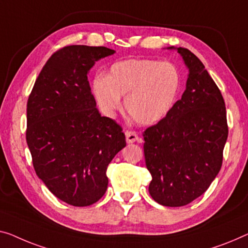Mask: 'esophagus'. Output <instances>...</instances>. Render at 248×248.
I'll use <instances>...</instances> for the list:
<instances>
[{
    "label": "esophagus",
    "mask_w": 248,
    "mask_h": 248,
    "mask_svg": "<svg viewBox=\"0 0 248 248\" xmlns=\"http://www.w3.org/2000/svg\"><path fill=\"white\" fill-rule=\"evenodd\" d=\"M125 140H127L128 143L136 142L139 140V136L135 131H127L125 132Z\"/></svg>",
    "instance_id": "1"
}]
</instances>
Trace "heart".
<instances>
[{"instance_id":"obj_1","label":"heart","mask_w":248,"mask_h":248,"mask_svg":"<svg viewBox=\"0 0 248 248\" xmlns=\"http://www.w3.org/2000/svg\"><path fill=\"white\" fill-rule=\"evenodd\" d=\"M180 78L168 62L148 59H128L110 66L106 77L92 81V91L99 107L107 114L124 109L137 123L150 125L167 116L176 101Z\"/></svg>"}]
</instances>
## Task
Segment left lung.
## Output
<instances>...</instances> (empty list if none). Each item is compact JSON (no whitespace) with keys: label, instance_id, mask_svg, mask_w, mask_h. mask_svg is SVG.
<instances>
[{"label":"left lung","instance_id":"8db88e82","mask_svg":"<svg viewBox=\"0 0 248 248\" xmlns=\"http://www.w3.org/2000/svg\"><path fill=\"white\" fill-rule=\"evenodd\" d=\"M168 49H176L188 68L186 90L164 119L143 132V151L151 197L180 207L204 194L218 175L228 127L223 95L202 62L185 47Z\"/></svg>","mask_w":248,"mask_h":248}]
</instances>
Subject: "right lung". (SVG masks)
<instances>
[{"label":"right lung","instance_id":"add662e5","mask_svg":"<svg viewBox=\"0 0 248 248\" xmlns=\"http://www.w3.org/2000/svg\"><path fill=\"white\" fill-rule=\"evenodd\" d=\"M116 51L69 46L51 55L30 94L27 142L33 167L55 197L84 207L108 187L107 168L125 147L123 128L99 113L88 81L97 61Z\"/></svg>","mask_w":248,"mask_h":248}]
</instances>
